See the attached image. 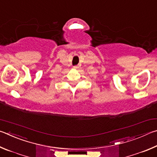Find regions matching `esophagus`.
<instances>
[{"label": "esophagus", "instance_id": "34e87169", "mask_svg": "<svg viewBox=\"0 0 157 157\" xmlns=\"http://www.w3.org/2000/svg\"><path fill=\"white\" fill-rule=\"evenodd\" d=\"M74 68H75V69H76V68H78V66H77V65H75V66H74Z\"/></svg>", "mask_w": 157, "mask_h": 157}]
</instances>
